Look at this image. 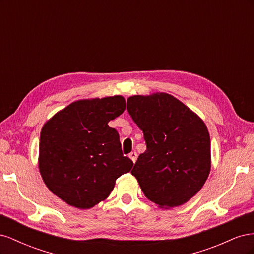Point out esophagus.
I'll use <instances>...</instances> for the list:
<instances>
[{"label": "esophagus", "mask_w": 254, "mask_h": 254, "mask_svg": "<svg viewBox=\"0 0 254 254\" xmlns=\"http://www.w3.org/2000/svg\"><path fill=\"white\" fill-rule=\"evenodd\" d=\"M129 158L132 160V162H133V163H135L136 158H137V153H136L135 151H131V152L129 153Z\"/></svg>", "instance_id": "obj_1"}]
</instances>
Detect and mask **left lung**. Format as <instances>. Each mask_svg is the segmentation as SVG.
I'll list each match as a JSON object with an SVG mask.
<instances>
[{
  "mask_svg": "<svg viewBox=\"0 0 254 254\" xmlns=\"http://www.w3.org/2000/svg\"><path fill=\"white\" fill-rule=\"evenodd\" d=\"M127 110L146 142L131 171L144 195L165 209L186 203L211 170V141L203 121L166 93L129 97Z\"/></svg>",
  "mask_w": 254,
  "mask_h": 254,
  "instance_id": "1",
  "label": "left lung"
}]
</instances>
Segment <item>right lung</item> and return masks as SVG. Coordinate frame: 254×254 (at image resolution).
Here are the masks:
<instances>
[{"mask_svg": "<svg viewBox=\"0 0 254 254\" xmlns=\"http://www.w3.org/2000/svg\"><path fill=\"white\" fill-rule=\"evenodd\" d=\"M124 97L83 99L44 124L39 170L53 194L78 209H90L110 195L133 162L123 156L120 135L108 123L124 112Z\"/></svg>", "mask_w": 254, "mask_h": 254, "instance_id": "obj_1", "label": "right lung"}]
</instances>
